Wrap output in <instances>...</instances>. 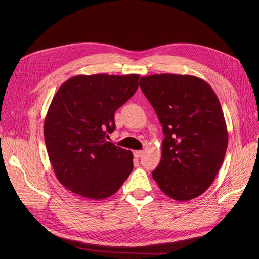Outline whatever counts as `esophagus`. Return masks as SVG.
Here are the masks:
<instances>
[{
    "label": "esophagus",
    "instance_id": "34e87169",
    "mask_svg": "<svg viewBox=\"0 0 259 259\" xmlns=\"http://www.w3.org/2000/svg\"><path fill=\"white\" fill-rule=\"evenodd\" d=\"M133 154H134V156L135 157H141L143 154H144V151H142V150H135V151H133Z\"/></svg>",
    "mask_w": 259,
    "mask_h": 259
}]
</instances>
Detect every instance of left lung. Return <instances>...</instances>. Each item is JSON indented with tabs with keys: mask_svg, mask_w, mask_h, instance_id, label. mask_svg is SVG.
Instances as JSON below:
<instances>
[{
	"mask_svg": "<svg viewBox=\"0 0 259 259\" xmlns=\"http://www.w3.org/2000/svg\"><path fill=\"white\" fill-rule=\"evenodd\" d=\"M140 87L165 134L153 180L175 200L196 198L214 182L227 151L228 131L219 99L206 80L193 75L143 76Z\"/></svg>",
	"mask_w": 259,
	"mask_h": 259,
	"instance_id": "obj_1",
	"label": "left lung"
}]
</instances>
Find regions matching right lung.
Here are the masks:
<instances>
[{
  "instance_id": "obj_1",
  "label": "right lung",
  "mask_w": 259,
  "mask_h": 259,
  "mask_svg": "<svg viewBox=\"0 0 259 259\" xmlns=\"http://www.w3.org/2000/svg\"><path fill=\"white\" fill-rule=\"evenodd\" d=\"M140 74L75 75L59 88L44 121L49 160L59 182L84 199L113 195L133 169V155L107 142L114 112L139 87Z\"/></svg>"
}]
</instances>
